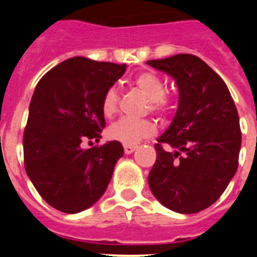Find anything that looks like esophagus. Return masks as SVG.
Returning <instances> with one entry per match:
<instances>
[{
	"label": "esophagus",
	"mask_w": 257,
	"mask_h": 257,
	"mask_svg": "<svg viewBox=\"0 0 257 257\" xmlns=\"http://www.w3.org/2000/svg\"><path fill=\"white\" fill-rule=\"evenodd\" d=\"M135 151H136V145H124L125 155H131Z\"/></svg>",
	"instance_id": "esophagus-1"
}]
</instances>
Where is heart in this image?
I'll return each instance as SVG.
<instances>
[{
  "label": "heart",
  "instance_id": "heart-1",
  "mask_svg": "<svg viewBox=\"0 0 257 257\" xmlns=\"http://www.w3.org/2000/svg\"><path fill=\"white\" fill-rule=\"evenodd\" d=\"M135 84L148 97L149 109L152 112L164 114L171 109L172 97L165 93V82L160 76L152 72H144L135 78ZM120 96L116 88H109L102 96L101 109L105 117H112L117 112ZM156 126L151 120H135L122 117L109 126L108 135L112 140L120 141L125 145H135L144 139L152 137Z\"/></svg>",
  "mask_w": 257,
  "mask_h": 257
}]
</instances>
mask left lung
Instances as JSON below:
<instances>
[{"mask_svg":"<svg viewBox=\"0 0 257 257\" xmlns=\"http://www.w3.org/2000/svg\"><path fill=\"white\" fill-rule=\"evenodd\" d=\"M147 64L168 73L179 86L175 118L155 145L149 188L172 211L196 213L223 195L237 171L239 113L223 78L197 56L175 54Z\"/></svg>","mask_w":257,"mask_h":257,"instance_id":"1","label":"left lung"}]
</instances>
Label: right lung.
<instances>
[{
	"label": "right lung",
	"instance_id": "right-lung-1",
	"mask_svg": "<svg viewBox=\"0 0 257 257\" xmlns=\"http://www.w3.org/2000/svg\"><path fill=\"white\" fill-rule=\"evenodd\" d=\"M126 65L73 57L42 76L30 100L24 131L26 175L50 207L77 213L106 191L117 160L118 141L89 149L84 141L101 139L104 93Z\"/></svg>",
	"mask_w": 257,
	"mask_h": 257
}]
</instances>
